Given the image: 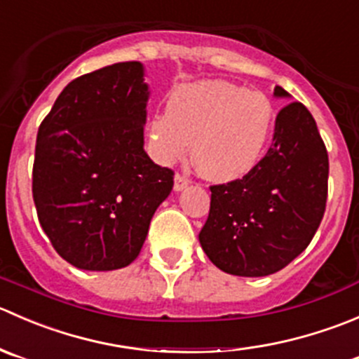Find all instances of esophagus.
<instances>
[{
  "label": "esophagus",
  "instance_id": "34e87169",
  "mask_svg": "<svg viewBox=\"0 0 359 359\" xmlns=\"http://www.w3.org/2000/svg\"><path fill=\"white\" fill-rule=\"evenodd\" d=\"M188 183H190V180L187 178V176H183V175H176L175 176V191H181V190H184V188L188 187Z\"/></svg>",
  "mask_w": 359,
  "mask_h": 359
}]
</instances>
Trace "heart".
Masks as SVG:
<instances>
[{"mask_svg": "<svg viewBox=\"0 0 359 359\" xmlns=\"http://www.w3.org/2000/svg\"><path fill=\"white\" fill-rule=\"evenodd\" d=\"M276 126L271 99L225 80L181 85L168 109L148 122V147L161 164L190 151L204 178L230 183L250 175L267 151Z\"/></svg>", "mask_w": 359, "mask_h": 359, "instance_id": "heart-1", "label": "heart"}]
</instances>
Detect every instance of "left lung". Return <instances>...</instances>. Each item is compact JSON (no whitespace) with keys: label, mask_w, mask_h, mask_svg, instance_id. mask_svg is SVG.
I'll use <instances>...</instances> for the list:
<instances>
[{"label":"left lung","mask_w":359,"mask_h":359,"mask_svg":"<svg viewBox=\"0 0 359 359\" xmlns=\"http://www.w3.org/2000/svg\"><path fill=\"white\" fill-rule=\"evenodd\" d=\"M276 97H290L283 87ZM328 154L302 102L276 116L272 144L244 178L211 187L198 241L226 274L262 278L281 271L309 246L326 208Z\"/></svg>","instance_id":"1"}]
</instances>
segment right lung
<instances>
[{
    "instance_id": "add662e5",
    "label": "right lung",
    "mask_w": 359,
    "mask_h": 359,
    "mask_svg": "<svg viewBox=\"0 0 359 359\" xmlns=\"http://www.w3.org/2000/svg\"><path fill=\"white\" fill-rule=\"evenodd\" d=\"M150 90L137 60L64 87L38 129L33 198L52 246L83 271L133 264L175 172L144 151Z\"/></svg>"
}]
</instances>
